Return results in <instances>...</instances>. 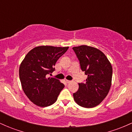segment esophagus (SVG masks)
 Returning a JSON list of instances; mask_svg holds the SVG:
<instances>
[{"mask_svg": "<svg viewBox=\"0 0 132 132\" xmlns=\"http://www.w3.org/2000/svg\"><path fill=\"white\" fill-rule=\"evenodd\" d=\"M66 82L68 83V84H69V83L71 82H72V81H69V80H66Z\"/></svg>", "mask_w": 132, "mask_h": 132, "instance_id": "34e87169", "label": "esophagus"}]
</instances>
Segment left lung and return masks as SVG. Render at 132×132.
<instances>
[{"label":"left lung","instance_id":"left-lung-1","mask_svg":"<svg viewBox=\"0 0 132 132\" xmlns=\"http://www.w3.org/2000/svg\"><path fill=\"white\" fill-rule=\"evenodd\" d=\"M79 60L82 71L87 78L86 83H79V89L73 94L74 100L79 105L92 108L106 97L112 84V67L104 53L87 45L72 48Z\"/></svg>","mask_w":132,"mask_h":132}]
</instances>
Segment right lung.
<instances>
[{
	"label": "right lung",
	"instance_id": "obj_1",
	"mask_svg": "<svg viewBox=\"0 0 132 132\" xmlns=\"http://www.w3.org/2000/svg\"><path fill=\"white\" fill-rule=\"evenodd\" d=\"M69 47L39 46L31 50L21 63L19 76L24 93L33 104L45 107L52 105L64 86L60 80L47 78Z\"/></svg>",
	"mask_w": 132,
	"mask_h": 132
}]
</instances>
